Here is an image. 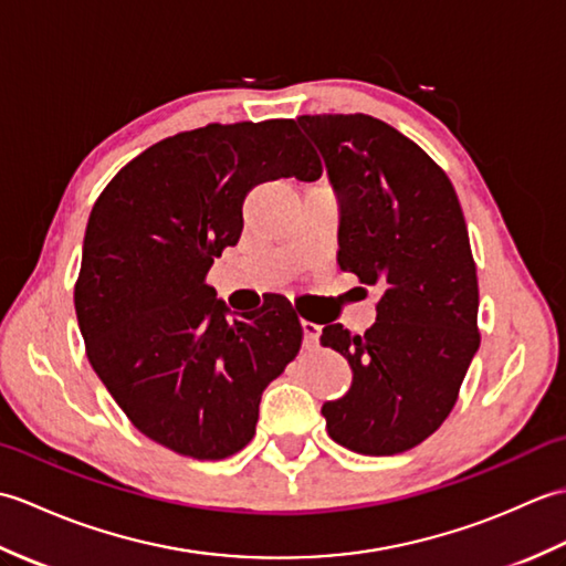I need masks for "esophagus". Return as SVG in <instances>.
<instances>
[{
	"label": "esophagus",
	"mask_w": 566,
	"mask_h": 566,
	"mask_svg": "<svg viewBox=\"0 0 566 566\" xmlns=\"http://www.w3.org/2000/svg\"><path fill=\"white\" fill-rule=\"evenodd\" d=\"M302 331H304V343H306V345H316V343H318V335H321V326H318V323L302 321Z\"/></svg>",
	"instance_id": "1"
}]
</instances>
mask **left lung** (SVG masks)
I'll list each match as a JSON object with an SVG mask.
<instances>
[{
  "label": "left lung",
  "instance_id": "8db88e82",
  "mask_svg": "<svg viewBox=\"0 0 566 566\" xmlns=\"http://www.w3.org/2000/svg\"><path fill=\"white\" fill-rule=\"evenodd\" d=\"M340 201L338 264L379 286L365 335L340 323L321 343L353 369L321 408L328 436L359 454H399L450 416L479 350V284L464 213L440 167L367 114L298 116Z\"/></svg>",
  "mask_w": 566,
  "mask_h": 566
}]
</instances>
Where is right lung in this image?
<instances>
[{
  "label": "right lung",
  "instance_id": "add662e5",
  "mask_svg": "<svg viewBox=\"0 0 566 566\" xmlns=\"http://www.w3.org/2000/svg\"><path fill=\"white\" fill-rule=\"evenodd\" d=\"M323 172L296 122L209 124L155 143L92 207L75 311L92 369L143 436L223 460L255 436L262 391L302 347L286 298L231 318L207 274L252 187Z\"/></svg>",
  "mask_w": 566,
  "mask_h": 566
}]
</instances>
